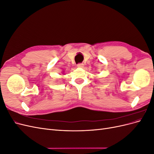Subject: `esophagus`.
Wrapping results in <instances>:
<instances>
[{
	"label": "esophagus",
	"instance_id": "34e87169",
	"mask_svg": "<svg viewBox=\"0 0 154 154\" xmlns=\"http://www.w3.org/2000/svg\"><path fill=\"white\" fill-rule=\"evenodd\" d=\"M83 66H84V65H83V63H78L77 64V67H78L82 68V67H83Z\"/></svg>",
	"mask_w": 154,
	"mask_h": 154
}]
</instances>
